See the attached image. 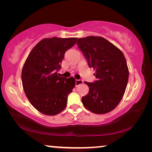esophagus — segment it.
Here are the masks:
<instances>
[{
    "mask_svg": "<svg viewBox=\"0 0 152 152\" xmlns=\"http://www.w3.org/2000/svg\"><path fill=\"white\" fill-rule=\"evenodd\" d=\"M83 83V80H76V86H78L80 84H82Z\"/></svg>",
    "mask_w": 152,
    "mask_h": 152,
    "instance_id": "1",
    "label": "esophagus"
}]
</instances>
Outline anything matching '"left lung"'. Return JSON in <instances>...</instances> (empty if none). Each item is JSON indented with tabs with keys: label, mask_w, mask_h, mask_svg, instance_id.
<instances>
[{
	"label": "left lung",
	"mask_w": 152,
	"mask_h": 152,
	"mask_svg": "<svg viewBox=\"0 0 152 152\" xmlns=\"http://www.w3.org/2000/svg\"><path fill=\"white\" fill-rule=\"evenodd\" d=\"M80 50L95 70L96 80L84 83L88 94L82 98L86 109L95 114H105L116 107L124 95L129 78L127 61L121 51L106 39L99 36L80 38Z\"/></svg>",
	"instance_id": "1"
}]
</instances>
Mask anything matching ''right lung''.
<instances>
[{
	"label": "right lung",
	"instance_id": "add662e5",
	"mask_svg": "<svg viewBox=\"0 0 152 152\" xmlns=\"http://www.w3.org/2000/svg\"><path fill=\"white\" fill-rule=\"evenodd\" d=\"M78 38H45L31 51L23 67L22 84L28 100L38 111L56 115L65 109L75 79L58 76L66 51Z\"/></svg>",
	"mask_w": 152,
	"mask_h": 152
}]
</instances>
